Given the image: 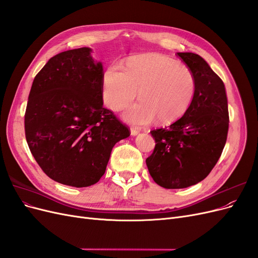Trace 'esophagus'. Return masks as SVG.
<instances>
[{"label": "esophagus", "mask_w": 258, "mask_h": 258, "mask_svg": "<svg viewBox=\"0 0 258 258\" xmlns=\"http://www.w3.org/2000/svg\"><path fill=\"white\" fill-rule=\"evenodd\" d=\"M139 132H140V131H139L138 129H135V128H131V129H130V135L134 136V137H136V136L139 134Z\"/></svg>", "instance_id": "34e87169"}]
</instances>
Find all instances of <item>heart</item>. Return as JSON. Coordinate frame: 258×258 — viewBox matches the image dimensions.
I'll return each mask as SVG.
<instances>
[{
	"mask_svg": "<svg viewBox=\"0 0 258 258\" xmlns=\"http://www.w3.org/2000/svg\"><path fill=\"white\" fill-rule=\"evenodd\" d=\"M104 103L114 112L121 111L137 96L140 101L122 114L135 126L156 121L161 124L177 120L188 111L196 93V79L181 62L159 53L130 58L122 70L110 64L103 73Z\"/></svg>",
	"mask_w": 258,
	"mask_h": 258,
	"instance_id": "heart-1",
	"label": "heart"
}]
</instances>
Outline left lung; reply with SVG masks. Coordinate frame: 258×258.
<instances>
[{"instance_id":"8db88e82","label":"left lung","mask_w":258,"mask_h":258,"mask_svg":"<svg viewBox=\"0 0 258 258\" xmlns=\"http://www.w3.org/2000/svg\"><path fill=\"white\" fill-rule=\"evenodd\" d=\"M196 79V93L181 118L152 130L153 154L146 166L167 189L186 188L205 179L220 159L229 126L225 85L207 61L194 52H177Z\"/></svg>"}]
</instances>
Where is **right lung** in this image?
Returning a JSON list of instances; mask_svg holds the SVG:
<instances>
[{"label": "right lung", "mask_w": 258, "mask_h": 258, "mask_svg": "<svg viewBox=\"0 0 258 258\" xmlns=\"http://www.w3.org/2000/svg\"><path fill=\"white\" fill-rule=\"evenodd\" d=\"M91 48L62 51L38 72L25 115L27 143L53 181L73 187L96 184L114 145L128 128L103 107V66Z\"/></svg>", "instance_id": "obj_1"}]
</instances>
